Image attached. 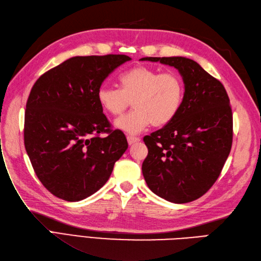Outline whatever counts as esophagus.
Returning <instances> with one entry per match:
<instances>
[{"label": "esophagus", "mask_w": 261, "mask_h": 261, "mask_svg": "<svg viewBox=\"0 0 261 261\" xmlns=\"http://www.w3.org/2000/svg\"><path fill=\"white\" fill-rule=\"evenodd\" d=\"M127 140H128L129 145H132V144H134V143L140 142V139H139V138H136V137H128Z\"/></svg>", "instance_id": "34e87169"}]
</instances>
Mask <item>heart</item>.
<instances>
[{
  "mask_svg": "<svg viewBox=\"0 0 261 261\" xmlns=\"http://www.w3.org/2000/svg\"><path fill=\"white\" fill-rule=\"evenodd\" d=\"M118 81L120 89L103 86L96 92L98 104L112 116L121 115L132 102L134 109L116 120L117 129L136 136L152 123L163 127L178 115L184 85L176 73L137 66L121 73Z\"/></svg>",
  "mask_w": 261,
  "mask_h": 261,
  "instance_id": "b5f03b06",
  "label": "heart"
}]
</instances>
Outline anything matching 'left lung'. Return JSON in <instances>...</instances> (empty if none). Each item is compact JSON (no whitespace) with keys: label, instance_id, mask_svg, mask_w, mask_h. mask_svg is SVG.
Instances as JSON below:
<instances>
[{"label":"left lung","instance_id":"8db88e82","mask_svg":"<svg viewBox=\"0 0 261 261\" xmlns=\"http://www.w3.org/2000/svg\"><path fill=\"white\" fill-rule=\"evenodd\" d=\"M174 67L184 83V97L174 119L144 137L148 155L142 172L147 187L175 204L203 196L228 158L233 137L230 99L222 83L193 60L182 56L143 57Z\"/></svg>","mask_w":261,"mask_h":261}]
</instances>
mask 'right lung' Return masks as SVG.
<instances>
[{
    "label": "right lung",
    "instance_id": "add662e5",
    "mask_svg": "<svg viewBox=\"0 0 261 261\" xmlns=\"http://www.w3.org/2000/svg\"><path fill=\"white\" fill-rule=\"evenodd\" d=\"M127 55L75 56L32 87L24 113V147L42 184L56 197L82 200L102 188L128 148L109 122L96 92ZM109 133L100 137L99 133Z\"/></svg>",
    "mask_w": 261,
    "mask_h": 261
}]
</instances>
